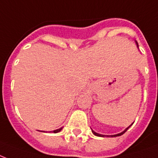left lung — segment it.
Instances as JSON below:
<instances>
[{
	"instance_id": "obj_1",
	"label": "left lung",
	"mask_w": 158,
	"mask_h": 158,
	"mask_svg": "<svg viewBox=\"0 0 158 158\" xmlns=\"http://www.w3.org/2000/svg\"><path fill=\"white\" fill-rule=\"evenodd\" d=\"M135 42H136L137 46H138V48H139V44H138V43H137V41H135ZM129 127H130V126H129ZM129 127H128L127 129H124V130H123V132H121V133H119V134H114V135H103V134H97V133H96V132L94 131V130H92V129H91V131H92L93 134H95L96 136H99V137H116V136H120V135H122V134H124V133H125V132L127 131V130H128V129H129Z\"/></svg>"
}]
</instances>
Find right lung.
I'll return each instance as SVG.
<instances>
[{"label":"right lung","instance_id":"right-lung-1","mask_svg":"<svg viewBox=\"0 0 158 158\" xmlns=\"http://www.w3.org/2000/svg\"><path fill=\"white\" fill-rule=\"evenodd\" d=\"M62 128H63V127H62V128H60V129H56V130H53V131H52V133H58V132H60L61 130H62Z\"/></svg>","mask_w":158,"mask_h":158}]
</instances>
